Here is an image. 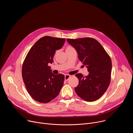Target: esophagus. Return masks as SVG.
I'll list each match as a JSON object with an SVG mask.
<instances>
[{
    "label": "esophagus",
    "instance_id": "esophagus-1",
    "mask_svg": "<svg viewBox=\"0 0 133 133\" xmlns=\"http://www.w3.org/2000/svg\"><path fill=\"white\" fill-rule=\"evenodd\" d=\"M70 76L69 75H68V74L65 75V80L66 81H68V79L70 78Z\"/></svg>",
    "mask_w": 133,
    "mask_h": 133
}]
</instances>
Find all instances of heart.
<instances>
[{
  "label": "heart",
  "instance_id": "b5f03b06",
  "mask_svg": "<svg viewBox=\"0 0 133 133\" xmlns=\"http://www.w3.org/2000/svg\"><path fill=\"white\" fill-rule=\"evenodd\" d=\"M71 48V47H70V46H69V47H67V48Z\"/></svg>",
  "mask_w": 133,
  "mask_h": 133
}]
</instances>
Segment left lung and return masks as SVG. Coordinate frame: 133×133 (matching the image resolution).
I'll return each instance as SVG.
<instances>
[{
    "label": "left lung",
    "mask_w": 133,
    "mask_h": 133,
    "mask_svg": "<svg viewBox=\"0 0 133 133\" xmlns=\"http://www.w3.org/2000/svg\"><path fill=\"white\" fill-rule=\"evenodd\" d=\"M67 41L77 51L78 59L89 72L86 76L79 73L75 75L79 80L75 92L85 101L97 100L103 95L110 82L112 65L109 56L101 44L92 38Z\"/></svg>",
    "instance_id": "1"
}]
</instances>
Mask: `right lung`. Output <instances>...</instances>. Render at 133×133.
<instances>
[{"mask_svg": "<svg viewBox=\"0 0 133 133\" xmlns=\"http://www.w3.org/2000/svg\"><path fill=\"white\" fill-rule=\"evenodd\" d=\"M65 39L45 36L28 51L22 67V77L26 89L36 101L47 103L59 94L65 76L51 72L48 64L53 62L56 50L61 49Z\"/></svg>", "mask_w": 133, "mask_h": 133, "instance_id": "add662e5", "label": "right lung"}]
</instances>
